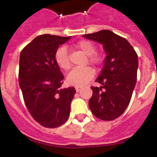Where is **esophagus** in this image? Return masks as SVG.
Segmentation results:
<instances>
[{"label": "esophagus", "instance_id": "obj_1", "mask_svg": "<svg viewBox=\"0 0 157 157\" xmlns=\"http://www.w3.org/2000/svg\"><path fill=\"white\" fill-rule=\"evenodd\" d=\"M75 90H76V92H79V91L81 90V87L76 86L75 87Z\"/></svg>", "mask_w": 157, "mask_h": 157}]
</instances>
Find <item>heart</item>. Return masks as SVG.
<instances>
[{
    "label": "heart",
    "instance_id": "heart-1",
    "mask_svg": "<svg viewBox=\"0 0 157 157\" xmlns=\"http://www.w3.org/2000/svg\"><path fill=\"white\" fill-rule=\"evenodd\" d=\"M76 48L81 50L88 56V61L94 65L101 63L103 57L101 54L96 52V46L94 43L86 40H81L74 45ZM56 65L63 71H67L71 67L70 59L67 50L65 47H60L56 50L54 56ZM94 71L90 67H76L72 69L67 76V82L68 85L75 86H82L92 79Z\"/></svg>",
    "mask_w": 157,
    "mask_h": 157
}]
</instances>
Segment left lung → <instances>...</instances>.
<instances>
[{
  "label": "left lung",
  "mask_w": 157,
  "mask_h": 157,
  "mask_svg": "<svg viewBox=\"0 0 157 157\" xmlns=\"http://www.w3.org/2000/svg\"><path fill=\"white\" fill-rule=\"evenodd\" d=\"M103 45L106 57L99 77L100 87L92 86L89 106L96 117L110 121L127 109L137 82L138 58L127 39L109 30L83 35Z\"/></svg>",
  "instance_id": "1"
}]
</instances>
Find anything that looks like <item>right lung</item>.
<instances>
[{"label": "right lung", "mask_w": 157, "mask_h": 157, "mask_svg": "<svg viewBox=\"0 0 157 157\" xmlns=\"http://www.w3.org/2000/svg\"><path fill=\"white\" fill-rule=\"evenodd\" d=\"M71 37L37 36L20 52L19 83L29 112L41 126H61L70 115L75 87L60 89L64 78L54 56Z\"/></svg>", "instance_id": "right-lung-1"}]
</instances>
